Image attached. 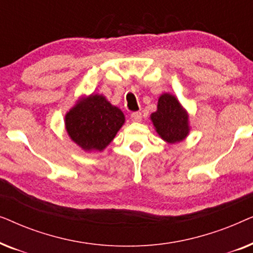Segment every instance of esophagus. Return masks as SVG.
<instances>
[{
  "mask_svg": "<svg viewBox=\"0 0 253 253\" xmlns=\"http://www.w3.org/2000/svg\"><path fill=\"white\" fill-rule=\"evenodd\" d=\"M131 121H132V122H140L141 121V113H132L131 114Z\"/></svg>",
  "mask_w": 253,
  "mask_h": 253,
  "instance_id": "1",
  "label": "esophagus"
}]
</instances>
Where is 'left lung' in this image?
<instances>
[{
	"label": "left lung",
	"mask_w": 253,
	"mask_h": 253,
	"mask_svg": "<svg viewBox=\"0 0 253 253\" xmlns=\"http://www.w3.org/2000/svg\"><path fill=\"white\" fill-rule=\"evenodd\" d=\"M151 120L159 136L169 144L182 141L189 134L188 113L170 93L160 95L158 109L151 114Z\"/></svg>",
	"instance_id": "8db88e82"
}]
</instances>
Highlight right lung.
<instances>
[{
    "label": "right lung",
    "mask_w": 253,
    "mask_h": 253,
    "mask_svg": "<svg viewBox=\"0 0 253 253\" xmlns=\"http://www.w3.org/2000/svg\"><path fill=\"white\" fill-rule=\"evenodd\" d=\"M126 121L122 110L103 95L91 94L78 100L65 114L69 137L84 151L101 152L108 146Z\"/></svg>",
    "instance_id": "1"
}]
</instances>
